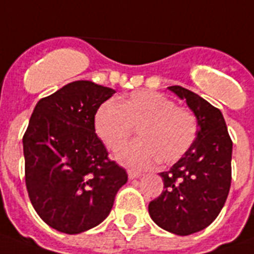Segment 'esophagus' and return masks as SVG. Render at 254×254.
I'll return each mask as SVG.
<instances>
[{
    "label": "esophagus",
    "instance_id": "1",
    "mask_svg": "<svg viewBox=\"0 0 254 254\" xmlns=\"http://www.w3.org/2000/svg\"><path fill=\"white\" fill-rule=\"evenodd\" d=\"M127 176L130 180H134V179H138V177H141L142 174L141 172H135V171H127Z\"/></svg>",
    "mask_w": 254,
    "mask_h": 254
}]
</instances>
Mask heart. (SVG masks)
<instances>
[{"label": "heart", "mask_w": 254, "mask_h": 254, "mask_svg": "<svg viewBox=\"0 0 254 254\" xmlns=\"http://www.w3.org/2000/svg\"><path fill=\"white\" fill-rule=\"evenodd\" d=\"M139 129L141 139L119 155L134 170H146L162 159L171 164L194 143L198 124L190 111L179 108L159 92L138 91L117 104L104 102L95 115V131L113 152L121 151Z\"/></svg>", "instance_id": "obj_1"}]
</instances>
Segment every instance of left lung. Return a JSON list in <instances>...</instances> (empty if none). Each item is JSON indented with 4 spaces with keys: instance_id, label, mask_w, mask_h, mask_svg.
<instances>
[{
    "instance_id": "left-lung-1",
    "label": "left lung",
    "mask_w": 254,
    "mask_h": 254,
    "mask_svg": "<svg viewBox=\"0 0 254 254\" xmlns=\"http://www.w3.org/2000/svg\"><path fill=\"white\" fill-rule=\"evenodd\" d=\"M170 91L185 100L198 124L194 143L166 172L164 190L148 203L160 228L187 236L213 223L223 209L231 187L232 141L219 109L181 86Z\"/></svg>"
}]
</instances>
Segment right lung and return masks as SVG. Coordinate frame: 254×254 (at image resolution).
Returning a JSON list of instances; mask_svg holds the SVG:
<instances>
[{
	"instance_id": "right-lung-1",
	"label": "right lung",
	"mask_w": 254,
	"mask_h": 254,
	"mask_svg": "<svg viewBox=\"0 0 254 254\" xmlns=\"http://www.w3.org/2000/svg\"><path fill=\"white\" fill-rule=\"evenodd\" d=\"M115 90L75 80L40 99L23 135L26 187L49 227L80 234L112 210L127 171L108 158L95 133V115Z\"/></svg>"
}]
</instances>
